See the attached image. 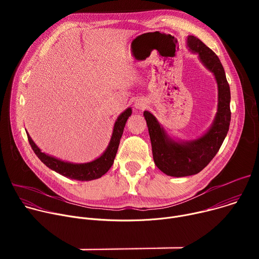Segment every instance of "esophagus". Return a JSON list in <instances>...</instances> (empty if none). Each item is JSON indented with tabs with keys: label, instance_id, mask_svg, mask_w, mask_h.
<instances>
[{
	"label": "esophagus",
	"instance_id": "esophagus-1",
	"mask_svg": "<svg viewBox=\"0 0 259 259\" xmlns=\"http://www.w3.org/2000/svg\"><path fill=\"white\" fill-rule=\"evenodd\" d=\"M146 107V102L143 99H137L135 101V108L137 109H144Z\"/></svg>",
	"mask_w": 259,
	"mask_h": 259
}]
</instances>
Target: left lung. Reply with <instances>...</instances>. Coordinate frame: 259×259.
I'll return each mask as SVG.
<instances>
[{
	"label": "left lung",
	"instance_id": "8db88e82",
	"mask_svg": "<svg viewBox=\"0 0 259 259\" xmlns=\"http://www.w3.org/2000/svg\"><path fill=\"white\" fill-rule=\"evenodd\" d=\"M187 46L192 53L198 54L200 61L213 73L217 83V113L211 127L199 138L176 140L167 134L152 113L143 112L155 164L162 172L174 177L190 176L202 171L219 151L231 122V90L223 64L217 55L195 35L188 36Z\"/></svg>",
	"mask_w": 259,
	"mask_h": 259
}]
</instances>
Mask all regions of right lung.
<instances>
[{
	"instance_id": "right-lung-1",
	"label": "right lung",
	"mask_w": 259,
	"mask_h": 259,
	"mask_svg": "<svg viewBox=\"0 0 259 259\" xmlns=\"http://www.w3.org/2000/svg\"><path fill=\"white\" fill-rule=\"evenodd\" d=\"M131 114H132V109L131 107H128L118 117V119L115 122L113 134H112V137H110L106 150L103 152V154L100 157L88 163L78 164V163L65 162L55 157L49 156L45 153H42V151L39 149L38 145L33 142L29 134L28 133L26 134H27L28 142L31 146L32 151L34 152L36 157H38L48 168L70 179H76L80 181H89V180L100 178L109 170L110 167H112L119 149L120 139L122 137L124 127L126 125L128 118L131 116Z\"/></svg>"
}]
</instances>
